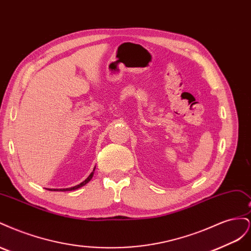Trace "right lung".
<instances>
[{
	"label": "right lung",
	"mask_w": 251,
	"mask_h": 251,
	"mask_svg": "<svg viewBox=\"0 0 251 251\" xmlns=\"http://www.w3.org/2000/svg\"><path fill=\"white\" fill-rule=\"evenodd\" d=\"M94 171H95V168H94V170H93V172L92 173H91L90 174V176L85 180V181H83V182H81V183L80 184H78V185H75V186H73V187H69V188H59V189H52V188H50L51 189V191H57V192H66V191H74V189H77V188H79V187H81V186H83V185H85V184H87L88 183V182L91 180V179H92V177H93V175H94Z\"/></svg>",
	"instance_id": "1"
}]
</instances>
